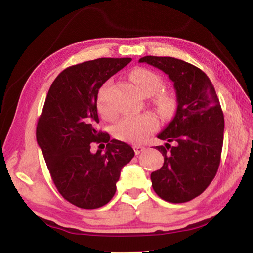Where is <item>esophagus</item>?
I'll return each instance as SVG.
<instances>
[{"mask_svg":"<svg viewBox=\"0 0 253 253\" xmlns=\"http://www.w3.org/2000/svg\"><path fill=\"white\" fill-rule=\"evenodd\" d=\"M134 151H135V154L136 155H138V154H140V153H143L145 149H146V147L145 146H142V145H134Z\"/></svg>","mask_w":253,"mask_h":253,"instance_id":"esophagus-1","label":"esophagus"}]
</instances>
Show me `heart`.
Wrapping results in <instances>:
<instances>
[{"label": "heart", "mask_w": 253, "mask_h": 253, "mask_svg": "<svg viewBox=\"0 0 253 253\" xmlns=\"http://www.w3.org/2000/svg\"><path fill=\"white\" fill-rule=\"evenodd\" d=\"M130 79L136 88L143 96H153L154 105L163 117H169L176 109V97L169 91H161L163 88V79L160 75L145 68H138L130 74ZM110 84H106L100 89L98 95L97 107L98 111L104 118L110 119L114 117V109L109 101ZM157 121L151 114L136 115V116H125L114 126V135L124 142L139 144L143 143L147 137L156 130Z\"/></svg>", "instance_id": "b5f03b06"}]
</instances>
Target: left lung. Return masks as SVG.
Returning a JSON list of instances; mask_svg holds the SVG:
<instances>
[{
	"label": "left lung",
	"instance_id": "left-lung-1",
	"mask_svg": "<svg viewBox=\"0 0 253 253\" xmlns=\"http://www.w3.org/2000/svg\"><path fill=\"white\" fill-rule=\"evenodd\" d=\"M139 62L164 71L174 83L177 100L173 121L157 136L168 143L156 146L164 164L151 174L152 186L168 202H188L207 190L219 169L224 130L219 98L209 77L191 63L154 55Z\"/></svg>",
	"mask_w": 253,
	"mask_h": 253
}]
</instances>
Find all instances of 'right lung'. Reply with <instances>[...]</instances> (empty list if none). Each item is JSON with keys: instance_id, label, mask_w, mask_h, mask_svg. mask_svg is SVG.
Listing matches in <instances>:
<instances>
[{"instance_id": "obj_1", "label": "right lung", "mask_w": 253, "mask_h": 253, "mask_svg": "<svg viewBox=\"0 0 253 253\" xmlns=\"http://www.w3.org/2000/svg\"><path fill=\"white\" fill-rule=\"evenodd\" d=\"M131 61L99 58L68 67L51 84L38 119L37 140L51 178L68 202L98 209L113 199L121 170L135 153L98 129L97 97L102 84ZM91 142L106 152L91 153Z\"/></svg>"}]
</instances>
